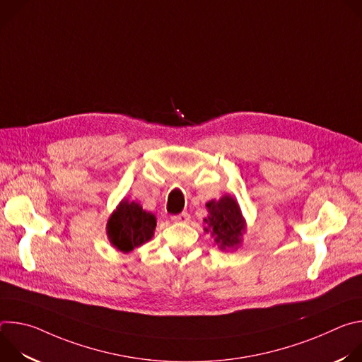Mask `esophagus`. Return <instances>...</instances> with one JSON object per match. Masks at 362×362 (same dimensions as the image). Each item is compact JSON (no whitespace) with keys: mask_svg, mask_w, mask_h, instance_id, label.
<instances>
[{"mask_svg":"<svg viewBox=\"0 0 362 362\" xmlns=\"http://www.w3.org/2000/svg\"><path fill=\"white\" fill-rule=\"evenodd\" d=\"M190 221V215L187 212H182L179 215L172 216V222L175 223H187Z\"/></svg>","mask_w":362,"mask_h":362,"instance_id":"1","label":"esophagus"}]
</instances>
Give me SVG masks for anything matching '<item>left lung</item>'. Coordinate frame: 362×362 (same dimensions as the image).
<instances>
[{
    "label": "left lung",
    "mask_w": 362,
    "mask_h": 362,
    "mask_svg": "<svg viewBox=\"0 0 362 362\" xmlns=\"http://www.w3.org/2000/svg\"><path fill=\"white\" fill-rule=\"evenodd\" d=\"M206 208H208L209 216L203 219V222L208 225L204 230L211 232L222 250L236 249L240 245L246 229L238 202L230 194H225L219 200L206 203Z\"/></svg>",
    "instance_id": "1"
}]
</instances>
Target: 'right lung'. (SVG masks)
<instances>
[{"label":"right lung","instance_id":"1","mask_svg":"<svg viewBox=\"0 0 362 362\" xmlns=\"http://www.w3.org/2000/svg\"><path fill=\"white\" fill-rule=\"evenodd\" d=\"M110 243L120 252H130L148 242L156 229V218L143 211L137 202L123 199L107 221Z\"/></svg>","mask_w":362,"mask_h":362}]
</instances>
